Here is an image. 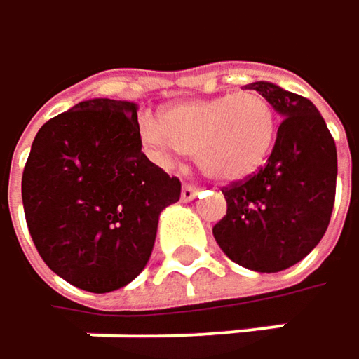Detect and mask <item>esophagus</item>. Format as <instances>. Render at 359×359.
I'll use <instances>...</instances> for the list:
<instances>
[{"instance_id": "esophagus-1", "label": "esophagus", "mask_w": 359, "mask_h": 359, "mask_svg": "<svg viewBox=\"0 0 359 359\" xmlns=\"http://www.w3.org/2000/svg\"><path fill=\"white\" fill-rule=\"evenodd\" d=\"M197 195H199V189H197V187H191V184H182V189H180V199H182L184 203L193 201V199H195Z\"/></svg>"}]
</instances>
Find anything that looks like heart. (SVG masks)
<instances>
[{
  "mask_svg": "<svg viewBox=\"0 0 359 359\" xmlns=\"http://www.w3.org/2000/svg\"><path fill=\"white\" fill-rule=\"evenodd\" d=\"M277 118L269 100L252 90L166 107L142 123V137L162 162L193 151L199 170L217 182L250 179L276 142Z\"/></svg>",
  "mask_w": 359,
  "mask_h": 359,
  "instance_id": "obj_1",
  "label": "heart"
}]
</instances>
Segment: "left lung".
Wrapping results in <instances>:
<instances>
[{
	"label": "left lung",
	"instance_id": "1",
	"mask_svg": "<svg viewBox=\"0 0 359 359\" xmlns=\"http://www.w3.org/2000/svg\"><path fill=\"white\" fill-rule=\"evenodd\" d=\"M263 94L279 116L265 166L222 191L226 215L213 238L228 259L259 273L302 261L327 232L337 184V147L309 98L271 82L245 86Z\"/></svg>",
	"mask_w": 359,
	"mask_h": 359
}]
</instances>
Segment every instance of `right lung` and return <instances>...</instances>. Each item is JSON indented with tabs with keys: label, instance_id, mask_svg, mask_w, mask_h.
Instances as JSON below:
<instances>
[{
	"label": "right lung",
	"instance_id": "obj_1",
	"mask_svg": "<svg viewBox=\"0 0 359 359\" xmlns=\"http://www.w3.org/2000/svg\"><path fill=\"white\" fill-rule=\"evenodd\" d=\"M180 180L142 151L137 104L92 98L47 121L22 175V203L43 261L72 285L107 294L144 271L160 213Z\"/></svg>",
	"mask_w": 359,
	"mask_h": 359
}]
</instances>
